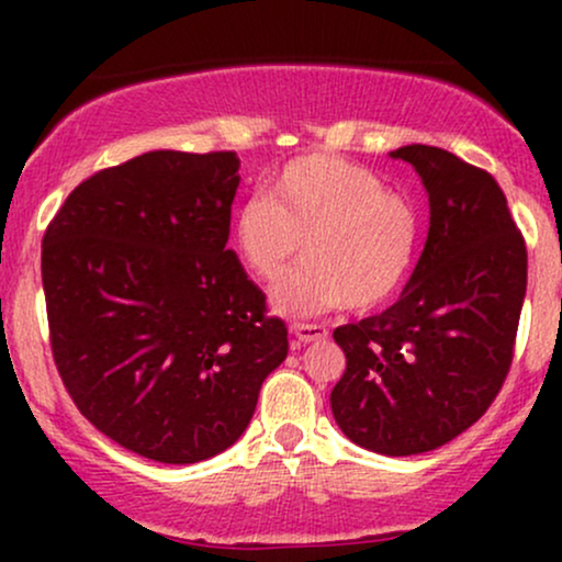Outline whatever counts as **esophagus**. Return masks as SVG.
Masks as SVG:
<instances>
[{"instance_id": "1", "label": "esophagus", "mask_w": 562, "mask_h": 562, "mask_svg": "<svg viewBox=\"0 0 562 562\" xmlns=\"http://www.w3.org/2000/svg\"><path fill=\"white\" fill-rule=\"evenodd\" d=\"M293 335L301 340V344H312V340H319L327 335L325 325H308V322H295Z\"/></svg>"}]
</instances>
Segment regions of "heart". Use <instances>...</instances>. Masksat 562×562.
Returning a JSON list of instances; mask_svg holds the SVG:
<instances>
[{"mask_svg":"<svg viewBox=\"0 0 562 562\" xmlns=\"http://www.w3.org/2000/svg\"><path fill=\"white\" fill-rule=\"evenodd\" d=\"M237 254L263 280L293 261H312L274 288L282 314H317L346 303L372 312L404 285L415 261L417 216L412 203L372 171L333 156L290 160L232 222Z\"/></svg>","mask_w":562,"mask_h":562,"instance_id":"heart-1","label":"heart"}]
</instances>
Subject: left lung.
Masks as SVG:
<instances>
[{"label": "left lung", "instance_id": "1", "mask_svg": "<svg viewBox=\"0 0 562 562\" xmlns=\"http://www.w3.org/2000/svg\"><path fill=\"white\" fill-rule=\"evenodd\" d=\"M391 156L423 177L428 240L402 299L375 317L335 327L346 372L330 406L353 443L406 457L460 436L502 391L528 254L492 173L430 145Z\"/></svg>", "mask_w": 562, "mask_h": 562}]
</instances>
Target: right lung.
<instances>
[{
    "instance_id": "right-lung-1",
    "label": "right lung",
    "mask_w": 562,
    "mask_h": 562,
    "mask_svg": "<svg viewBox=\"0 0 562 562\" xmlns=\"http://www.w3.org/2000/svg\"><path fill=\"white\" fill-rule=\"evenodd\" d=\"M240 160L156 150L92 173L42 240L49 346L100 434L166 465L248 428L288 327L229 240Z\"/></svg>"
}]
</instances>
